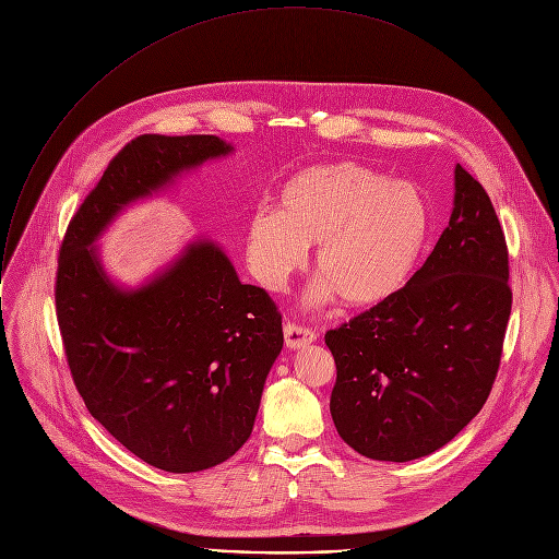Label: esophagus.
<instances>
[{
    "label": "esophagus",
    "mask_w": 559,
    "mask_h": 559,
    "mask_svg": "<svg viewBox=\"0 0 559 559\" xmlns=\"http://www.w3.org/2000/svg\"><path fill=\"white\" fill-rule=\"evenodd\" d=\"M313 341H316V332L311 328H302V325H296V323H287L285 325V345L289 349L307 347Z\"/></svg>",
    "instance_id": "34e87169"
}]
</instances>
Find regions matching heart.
<instances>
[{
	"label": "heart",
	"instance_id": "1",
	"mask_svg": "<svg viewBox=\"0 0 559 559\" xmlns=\"http://www.w3.org/2000/svg\"><path fill=\"white\" fill-rule=\"evenodd\" d=\"M431 234V205L409 181L352 162L311 166L278 192V210L246 223V257L267 289H281L316 246V298L345 307L386 302L416 274Z\"/></svg>",
	"mask_w": 559,
	"mask_h": 559
}]
</instances>
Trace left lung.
<instances>
[{
    "label": "left lung",
    "mask_w": 559,
    "mask_h": 559,
    "mask_svg": "<svg viewBox=\"0 0 559 559\" xmlns=\"http://www.w3.org/2000/svg\"><path fill=\"white\" fill-rule=\"evenodd\" d=\"M509 250L485 188L460 164L449 225L412 281L330 330V412L360 455L409 462L453 440L498 376L511 316Z\"/></svg>",
    "instance_id": "obj_1"
}]
</instances>
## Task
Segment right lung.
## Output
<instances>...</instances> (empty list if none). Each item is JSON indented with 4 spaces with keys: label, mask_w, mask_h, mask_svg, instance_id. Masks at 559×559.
Instances as JSON below:
<instances>
[{
    "label": "right lung",
    "mask_w": 559,
    "mask_h": 559,
    "mask_svg": "<svg viewBox=\"0 0 559 559\" xmlns=\"http://www.w3.org/2000/svg\"><path fill=\"white\" fill-rule=\"evenodd\" d=\"M229 152L214 134L136 136L76 210L59 252L57 321L79 395L115 440L170 473L216 466L248 442L283 349L281 313L205 238L136 289L112 283L91 246L123 207Z\"/></svg>",
    "instance_id": "right-lung-1"
}]
</instances>
